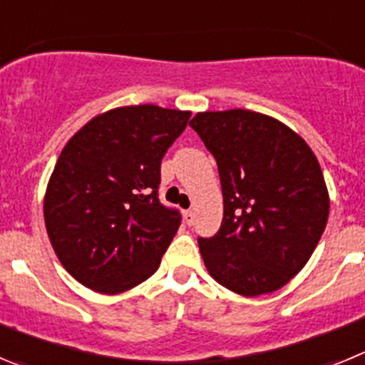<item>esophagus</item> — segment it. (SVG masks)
Masks as SVG:
<instances>
[{
	"label": "esophagus",
	"mask_w": 365,
	"mask_h": 365,
	"mask_svg": "<svg viewBox=\"0 0 365 365\" xmlns=\"http://www.w3.org/2000/svg\"><path fill=\"white\" fill-rule=\"evenodd\" d=\"M182 217H185V222H186V225H192V222H193V217H195V215H193V212H192V210H185V212H182Z\"/></svg>",
	"instance_id": "obj_1"
}]
</instances>
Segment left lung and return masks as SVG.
Returning <instances> with one entry per match:
<instances>
[{
    "mask_svg": "<svg viewBox=\"0 0 365 365\" xmlns=\"http://www.w3.org/2000/svg\"><path fill=\"white\" fill-rule=\"evenodd\" d=\"M217 163L222 222L199 240L206 269L241 296L278 291L305 267L329 217L324 173L309 144L278 118L248 109L190 120Z\"/></svg>",
    "mask_w": 365,
    "mask_h": 365,
    "instance_id": "left-lung-1",
    "label": "left lung"
}]
</instances>
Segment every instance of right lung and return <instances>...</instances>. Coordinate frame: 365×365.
Returning a JSON list of instances; mask_svg holds the SVG:
<instances>
[{
    "mask_svg": "<svg viewBox=\"0 0 365 365\" xmlns=\"http://www.w3.org/2000/svg\"><path fill=\"white\" fill-rule=\"evenodd\" d=\"M190 111L109 109L67 140L45 190L43 217L63 269L100 294L146 282L180 225L157 197L160 160Z\"/></svg>",
    "mask_w": 365,
    "mask_h": 365,
    "instance_id": "obj_1",
    "label": "right lung"
}]
</instances>
